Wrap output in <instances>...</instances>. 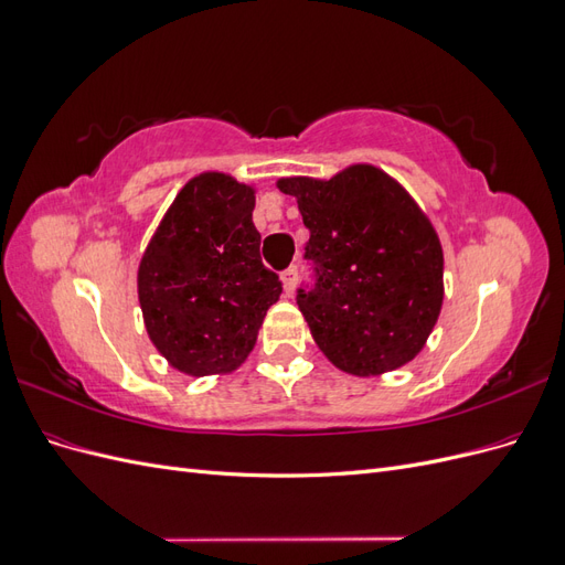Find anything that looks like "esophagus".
Masks as SVG:
<instances>
[{
    "mask_svg": "<svg viewBox=\"0 0 565 565\" xmlns=\"http://www.w3.org/2000/svg\"><path fill=\"white\" fill-rule=\"evenodd\" d=\"M282 287H285V295L292 297L295 289H297V268L289 266L285 273H282Z\"/></svg>",
    "mask_w": 565,
    "mask_h": 565,
    "instance_id": "34e87169",
    "label": "esophagus"
}]
</instances>
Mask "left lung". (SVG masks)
I'll use <instances>...</instances> for the list:
<instances>
[{"label":"left lung","instance_id":"left-lung-1","mask_svg":"<svg viewBox=\"0 0 565 565\" xmlns=\"http://www.w3.org/2000/svg\"><path fill=\"white\" fill-rule=\"evenodd\" d=\"M311 231L313 292L299 311L328 361L355 377H380L415 361L434 332L443 295V247L429 216L374 164L332 179L282 177Z\"/></svg>","mask_w":565,"mask_h":565}]
</instances>
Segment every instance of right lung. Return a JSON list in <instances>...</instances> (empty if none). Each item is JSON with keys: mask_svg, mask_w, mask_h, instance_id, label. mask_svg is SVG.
<instances>
[{"mask_svg": "<svg viewBox=\"0 0 565 565\" xmlns=\"http://www.w3.org/2000/svg\"><path fill=\"white\" fill-rule=\"evenodd\" d=\"M254 183L202 172L181 188L139 262L146 332L191 377L228 374L252 353L280 278L262 264Z\"/></svg>", "mask_w": 565, "mask_h": 565, "instance_id": "add662e5", "label": "right lung"}]
</instances>
